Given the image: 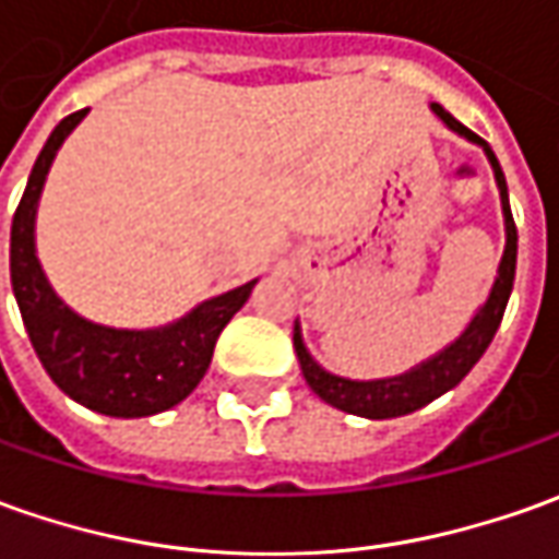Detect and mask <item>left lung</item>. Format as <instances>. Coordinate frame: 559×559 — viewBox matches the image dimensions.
<instances>
[{
	"label": "left lung",
	"mask_w": 559,
	"mask_h": 559,
	"mask_svg": "<svg viewBox=\"0 0 559 559\" xmlns=\"http://www.w3.org/2000/svg\"><path fill=\"white\" fill-rule=\"evenodd\" d=\"M435 116H438L450 131L459 136H465L471 143L484 146L487 152L492 174H496V186H499V195H502V214H504V253L502 263H499V275L492 281V290H489L487 302L477 309V314L471 318V324L462 330V336L453 340L443 352L431 355L423 364H416L413 370L401 376H389V379H345V376L328 373L318 360L311 358L309 348L302 343V330L299 321L294 324V348L302 376L309 382V389L328 401L330 407L352 413V416H364V419H394V416H407L413 409H423L425 404H431L435 397L447 394L455 389L465 376L471 373V367L484 358V352L492 343L496 330L502 324L504 306H508V296L514 290V269H518V226H514V216H511V204H508V183H504L502 165L496 158V152L489 150V143L484 136H477L468 131L462 121H455L447 109L440 104H431Z\"/></svg>",
	"instance_id": "obj_1"
}]
</instances>
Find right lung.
<instances>
[{
    "label": "right lung",
    "mask_w": 559,
    "mask_h": 559,
    "mask_svg": "<svg viewBox=\"0 0 559 559\" xmlns=\"http://www.w3.org/2000/svg\"><path fill=\"white\" fill-rule=\"evenodd\" d=\"M85 116L88 109H79L60 121L29 170L24 199L11 219V290L29 343L57 389L94 413L140 419L177 407L195 391L211 367L219 333L248 302L257 281L204 299L168 328L116 330L75 314L41 272L36 207L57 150Z\"/></svg>",
    "instance_id": "obj_1"
}]
</instances>
